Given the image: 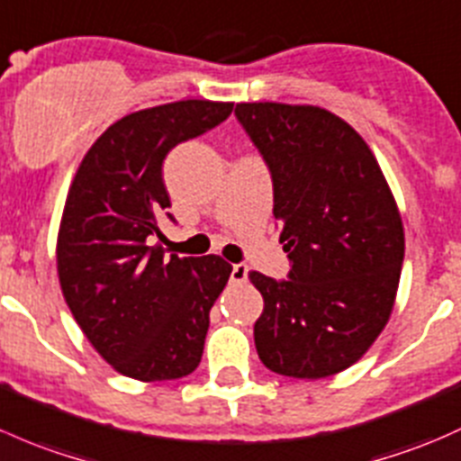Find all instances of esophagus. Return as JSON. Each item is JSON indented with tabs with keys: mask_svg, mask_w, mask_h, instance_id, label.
I'll return each instance as SVG.
<instances>
[{
	"mask_svg": "<svg viewBox=\"0 0 461 461\" xmlns=\"http://www.w3.org/2000/svg\"><path fill=\"white\" fill-rule=\"evenodd\" d=\"M247 265H234V267H231V280H234V283H245L247 280Z\"/></svg>",
	"mask_w": 461,
	"mask_h": 461,
	"instance_id": "1",
	"label": "esophagus"
}]
</instances>
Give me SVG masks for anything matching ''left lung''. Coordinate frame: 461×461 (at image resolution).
<instances>
[{
	"label": "left lung",
	"instance_id": "8db88e82",
	"mask_svg": "<svg viewBox=\"0 0 461 461\" xmlns=\"http://www.w3.org/2000/svg\"><path fill=\"white\" fill-rule=\"evenodd\" d=\"M236 116L274 178V216L292 260L289 280L260 271L254 324L274 373L320 380L356 365L393 312L404 225L365 139L318 105L239 104Z\"/></svg>",
	"mask_w": 461,
	"mask_h": 461
}]
</instances>
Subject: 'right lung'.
Returning a JSON list of instances; mask_svg holds the SVG:
<instances>
[{"mask_svg":"<svg viewBox=\"0 0 461 461\" xmlns=\"http://www.w3.org/2000/svg\"><path fill=\"white\" fill-rule=\"evenodd\" d=\"M231 110V101L207 99L139 110L110 125L77 167L57 234V274L84 336L121 375L176 380L201 362L210 309L231 265L216 254L166 258L148 239L169 207L163 158Z\"/></svg>","mask_w":461,"mask_h":461,"instance_id":"obj_1","label":"right lung"}]
</instances>
